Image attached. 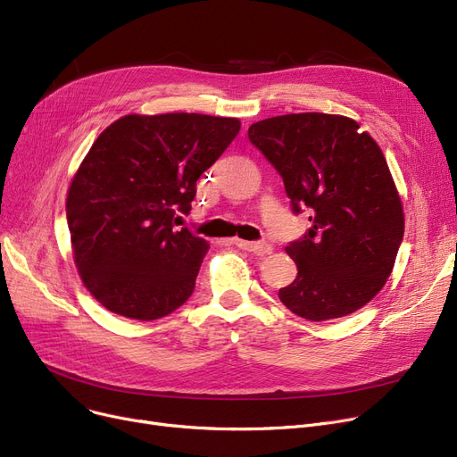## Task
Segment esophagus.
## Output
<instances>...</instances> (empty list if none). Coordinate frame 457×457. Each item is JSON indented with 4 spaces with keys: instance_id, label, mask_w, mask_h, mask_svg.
<instances>
[{
    "instance_id": "esophagus-1",
    "label": "esophagus",
    "mask_w": 457,
    "mask_h": 457,
    "mask_svg": "<svg viewBox=\"0 0 457 457\" xmlns=\"http://www.w3.org/2000/svg\"><path fill=\"white\" fill-rule=\"evenodd\" d=\"M233 245H235L237 248H241V250L252 252V253H255V255H259V257H262V255H269V253L272 252L270 245H267V243H253V241H243V238H233Z\"/></svg>"
}]
</instances>
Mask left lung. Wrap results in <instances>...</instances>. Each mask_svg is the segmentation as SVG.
Returning a JSON list of instances; mask_svg holds the SVG:
<instances>
[{
    "mask_svg": "<svg viewBox=\"0 0 457 457\" xmlns=\"http://www.w3.org/2000/svg\"><path fill=\"white\" fill-rule=\"evenodd\" d=\"M311 228L289 243L296 279L279 289L295 315L320 322L353 313L386 285L403 237V211L386 157L352 118L283 114L248 129Z\"/></svg>",
    "mask_w": 457,
    "mask_h": 457,
    "instance_id": "8db88e82",
    "label": "left lung"
}]
</instances>
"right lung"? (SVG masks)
<instances>
[{
  "instance_id": "add662e5",
  "label": "right lung",
  "mask_w": 457,
  "mask_h": 457,
  "mask_svg": "<svg viewBox=\"0 0 457 457\" xmlns=\"http://www.w3.org/2000/svg\"><path fill=\"white\" fill-rule=\"evenodd\" d=\"M238 129L237 118L128 114L96 138L70 185L66 219L79 276L104 307L155 320L195 293L209 245L176 226Z\"/></svg>"
}]
</instances>
